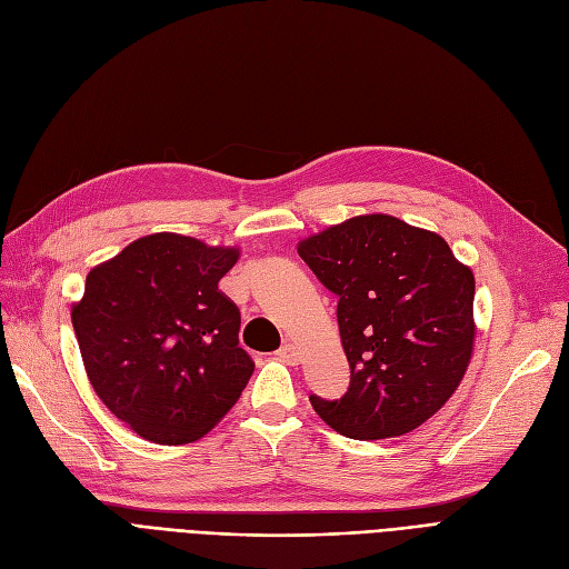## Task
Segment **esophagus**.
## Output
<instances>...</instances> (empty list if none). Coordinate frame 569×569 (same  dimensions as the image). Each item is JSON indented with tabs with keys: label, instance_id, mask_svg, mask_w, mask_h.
Segmentation results:
<instances>
[{
	"label": "esophagus",
	"instance_id": "1",
	"mask_svg": "<svg viewBox=\"0 0 569 569\" xmlns=\"http://www.w3.org/2000/svg\"><path fill=\"white\" fill-rule=\"evenodd\" d=\"M279 359L281 361H286V363H290V366H296V363H300V352H298V347L296 345H290V342H286L281 350H279Z\"/></svg>",
	"mask_w": 569,
	"mask_h": 569
}]
</instances>
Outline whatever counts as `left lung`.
Wrapping results in <instances>:
<instances>
[{"label": "left lung", "instance_id": "left-lung-1", "mask_svg": "<svg viewBox=\"0 0 569 569\" xmlns=\"http://www.w3.org/2000/svg\"><path fill=\"white\" fill-rule=\"evenodd\" d=\"M300 258L338 296L350 361L340 399L315 411L352 439L405 435L437 413L472 355L475 277L442 236L390 214H361L305 238Z\"/></svg>", "mask_w": 569, "mask_h": 569}]
</instances>
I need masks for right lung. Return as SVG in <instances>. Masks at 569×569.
<instances>
[{
	"label": "right lung",
	"mask_w": 569,
	"mask_h": 569,
	"mask_svg": "<svg viewBox=\"0 0 569 569\" xmlns=\"http://www.w3.org/2000/svg\"><path fill=\"white\" fill-rule=\"evenodd\" d=\"M236 260V248L151 233L87 273L70 311L84 371L108 411L149 442H196L254 371L238 347L241 311L217 288Z\"/></svg>",
	"instance_id": "right-lung-1"
}]
</instances>
